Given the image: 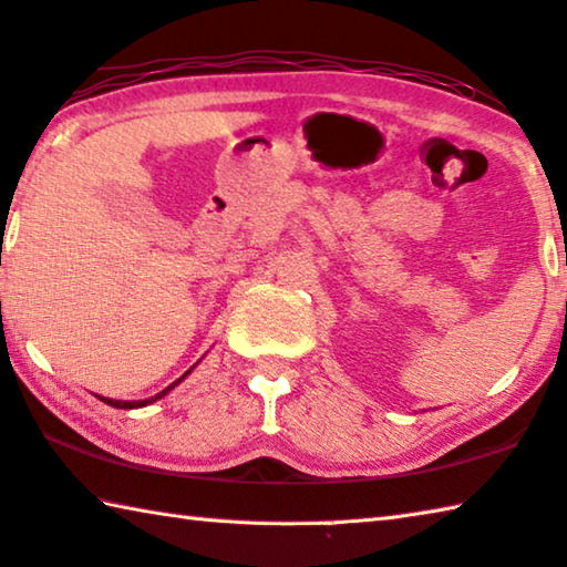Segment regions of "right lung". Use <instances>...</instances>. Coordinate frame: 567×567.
<instances>
[{
  "mask_svg": "<svg viewBox=\"0 0 567 567\" xmlns=\"http://www.w3.org/2000/svg\"><path fill=\"white\" fill-rule=\"evenodd\" d=\"M193 372V367L188 369V372H185L181 379H178V382H173L171 386H166V389H163L161 391V394H156V396H151V399H141V401H116V399H106V396H99L101 401H104V404H109V406H113V409H141V406H148V404H153V401H158L161 396H166L168 394V391L173 389V386H178L181 382H183V379L185 377H188Z\"/></svg>",
  "mask_w": 567,
  "mask_h": 567,
  "instance_id": "add662e5",
  "label": "right lung"
}]
</instances>
